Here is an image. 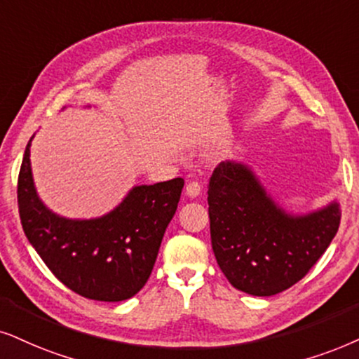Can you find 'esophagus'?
I'll return each instance as SVG.
<instances>
[{
  "mask_svg": "<svg viewBox=\"0 0 359 359\" xmlns=\"http://www.w3.org/2000/svg\"><path fill=\"white\" fill-rule=\"evenodd\" d=\"M185 192H187L189 197H192V198L198 197V195H201V192H202V185L198 184L197 180H194V182L187 184V189H185Z\"/></svg>",
  "mask_w": 359,
  "mask_h": 359,
  "instance_id": "34e87169",
  "label": "esophagus"
}]
</instances>
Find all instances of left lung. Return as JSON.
Masks as SVG:
<instances>
[{
	"label": "left lung",
	"mask_w": 359,
	"mask_h": 359,
	"mask_svg": "<svg viewBox=\"0 0 359 359\" xmlns=\"http://www.w3.org/2000/svg\"><path fill=\"white\" fill-rule=\"evenodd\" d=\"M207 201L217 263L235 288L253 297H271L300 281L341 220L337 202L305 215L287 213L250 167L235 161L215 167Z\"/></svg>",
	"instance_id": "1"
}]
</instances>
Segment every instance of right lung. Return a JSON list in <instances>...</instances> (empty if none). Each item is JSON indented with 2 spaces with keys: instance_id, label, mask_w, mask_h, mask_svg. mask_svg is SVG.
<instances>
[{
  "instance_id": "add662e5",
  "label": "right lung",
  "mask_w": 359,
  "mask_h": 359,
  "mask_svg": "<svg viewBox=\"0 0 359 359\" xmlns=\"http://www.w3.org/2000/svg\"><path fill=\"white\" fill-rule=\"evenodd\" d=\"M29 139L18 177L22 230L53 275L81 297L122 302L147 283L184 179L137 185L99 219L59 217L39 201L31 174Z\"/></svg>"
}]
</instances>
